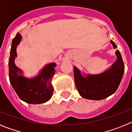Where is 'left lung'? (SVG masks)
<instances>
[{"mask_svg":"<svg viewBox=\"0 0 132 132\" xmlns=\"http://www.w3.org/2000/svg\"><path fill=\"white\" fill-rule=\"evenodd\" d=\"M114 49L116 44L110 40ZM117 59L112 67L100 74L86 75L84 76L79 69L74 66L75 85L79 94L85 98L99 101L106 98L116 92L124 73V64L120 52L116 51Z\"/></svg>","mask_w":132,"mask_h":132,"instance_id":"1","label":"left lung"}]
</instances>
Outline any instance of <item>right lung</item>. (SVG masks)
Segmentation results:
<instances>
[{
	"label": "right lung",
	"instance_id": "right-lung-1",
	"mask_svg": "<svg viewBox=\"0 0 132 132\" xmlns=\"http://www.w3.org/2000/svg\"><path fill=\"white\" fill-rule=\"evenodd\" d=\"M22 36L17 33L12 39L9 61V79L11 85L20 98L26 103L38 104L46 102L52 98L53 87L52 80L55 74L56 63H50L42 69L39 74L32 78L23 76L22 70L14 63L17 56L16 47L20 43Z\"/></svg>",
	"mask_w": 132,
	"mask_h": 132
}]
</instances>
